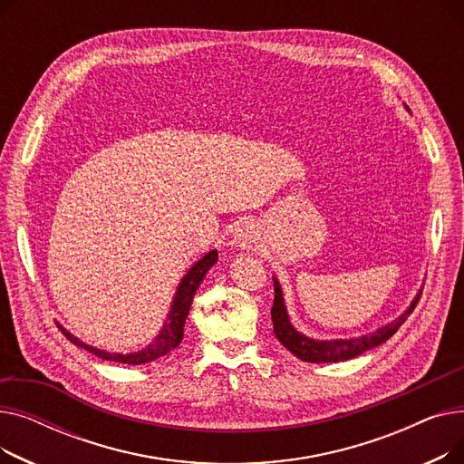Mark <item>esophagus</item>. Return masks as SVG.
<instances>
[{
    "label": "esophagus",
    "mask_w": 464,
    "mask_h": 464,
    "mask_svg": "<svg viewBox=\"0 0 464 464\" xmlns=\"http://www.w3.org/2000/svg\"><path fill=\"white\" fill-rule=\"evenodd\" d=\"M254 231L250 226H240L237 231H235V237H233V245L238 246V248H250L254 245Z\"/></svg>",
    "instance_id": "obj_1"
}]
</instances>
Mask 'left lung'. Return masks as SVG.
<instances>
[{"mask_svg": "<svg viewBox=\"0 0 464 464\" xmlns=\"http://www.w3.org/2000/svg\"><path fill=\"white\" fill-rule=\"evenodd\" d=\"M273 280H275V303H273V310H271V318H273V325H275V334L291 353L306 362L348 361V359L361 355L362 352L383 344L387 338H392L399 331V327L406 322V318L413 312V308H416V304L421 297V289H420V294L416 295V299L411 301L410 308L404 314H401L397 320L380 327L378 331H374L371 334H362V336L348 338V340H343V338L340 340H314V338L301 334L294 325H291V322L287 318L285 304H284L280 284L276 278H273Z\"/></svg>", "mask_w": 464, "mask_h": 464, "instance_id": "8db88e82", "label": "left lung"}]
</instances>
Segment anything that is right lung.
Returning a JSON list of instances; mask_svg holds the SVG:
<instances>
[{
  "label": "right lung",
  "mask_w": 464,
  "mask_h": 464,
  "mask_svg": "<svg viewBox=\"0 0 464 464\" xmlns=\"http://www.w3.org/2000/svg\"><path fill=\"white\" fill-rule=\"evenodd\" d=\"M218 261V252L212 250L208 252L203 259H199L198 263H195L191 269L188 271V275L182 278L179 289H177V295H175V301L173 304H170V310H169V315L167 320L160 331V334L152 340V343L139 350V352H133V353H109V352H103V350H97L93 346H88L84 343H81V340L77 336H72L69 331H65L63 327H60V331L65 334L67 340H71L72 344L79 346V348H84L88 350L90 353L102 357L105 361H114V362H124V364H142V362H150L154 359H160L163 355H167L169 352H173L179 344L180 340L184 336V324H186V318H188V312H189V306H191V301H193V295L195 291H198V287L201 285L205 275L210 271V266Z\"/></svg>",
  "instance_id": "obj_1"
}]
</instances>
